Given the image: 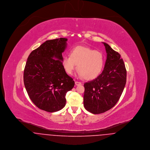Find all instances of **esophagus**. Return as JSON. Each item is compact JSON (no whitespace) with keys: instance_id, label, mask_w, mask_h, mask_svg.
<instances>
[{"instance_id":"34e87169","label":"esophagus","mask_w":150,"mask_h":150,"mask_svg":"<svg viewBox=\"0 0 150 150\" xmlns=\"http://www.w3.org/2000/svg\"><path fill=\"white\" fill-rule=\"evenodd\" d=\"M75 84H76V86H80V85H81V83L79 82V81H75Z\"/></svg>"}]
</instances>
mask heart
Segmentation results:
<instances>
[{
	"label": "heart",
	"instance_id": "obj_1",
	"mask_svg": "<svg viewBox=\"0 0 150 150\" xmlns=\"http://www.w3.org/2000/svg\"><path fill=\"white\" fill-rule=\"evenodd\" d=\"M78 75L86 80L96 79L102 72L104 65L103 54L98 50L86 47L76 46L62 59V65L65 72L69 75L73 74L77 67Z\"/></svg>",
	"mask_w": 150,
	"mask_h": 150
}]
</instances>
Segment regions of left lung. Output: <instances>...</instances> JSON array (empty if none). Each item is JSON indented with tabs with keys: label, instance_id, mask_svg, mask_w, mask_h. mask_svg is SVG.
<instances>
[{
	"label": "left lung",
	"instance_id": "obj_1",
	"mask_svg": "<svg viewBox=\"0 0 150 150\" xmlns=\"http://www.w3.org/2000/svg\"><path fill=\"white\" fill-rule=\"evenodd\" d=\"M107 59L102 73L86 83L84 106L95 114L105 112L119 100L127 81V70L121 55L106 43Z\"/></svg>",
	"mask_w": 150,
	"mask_h": 150
}]
</instances>
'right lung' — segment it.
<instances>
[{
  "mask_svg": "<svg viewBox=\"0 0 150 150\" xmlns=\"http://www.w3.org/2000/svg\"><path fill=\"white\" fill-rule=\"evenodd\" d=\"M67 41L66 38L45 41L32 51L25 67L23 83L28 94L37 107L47 112L62 109L67 92L74 86L62 65Z\"/></svg>",
  "mask_w": 150,
  "mask_h": 150,
  "instance_id": "1",
  "label": "right lung"
}]
</instances>
